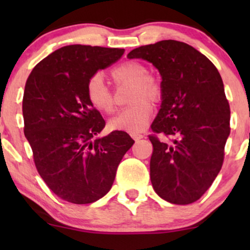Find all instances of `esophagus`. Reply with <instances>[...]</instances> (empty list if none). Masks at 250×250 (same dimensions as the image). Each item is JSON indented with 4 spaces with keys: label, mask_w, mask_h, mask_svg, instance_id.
<instances>
[{
    "label": "esophagus",
    "mask_w": 250,
    "mask_h": 250,
    "mask_svg": "<svg viewBox=\"0 0 250 250\" xmlns=\"http://www.w3.org/2000/svg\"><path fill=\"white\" fill-rule=\"evenodd\" d=\"M131 137H133L135 141H137V140L143 139V137H145V135L139 134V133H131Z\"/></svg>",
    "instance_id": "esophagus-1"
}]
</instances>
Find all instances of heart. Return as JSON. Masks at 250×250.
Instances as JSON below:
<instances>
[{
  "mask_svg": "<svg viewBox=\"0 0 250 250\" xmlns=\"http://www.w3.org/2000/svg\"><path fill=\"white\" fill-rule=\"evenodd\" d=\"M111 79L116 87L131 85L129 102L133 104L109 122L111 129L137 133L147 127L151 116V105L148 101H159L162 85L159 79L149 75L145 64L137 61L123 62L111 70ZM88 101L96 110L110 114L115 110L114 91L108 87L101 74H94L87 83Z\"/></svg>",
  "mask_w": 250,
  "mask_h": 250,
  "instance_id": "obj_1",
  "label": "heart"
}]
</instances>
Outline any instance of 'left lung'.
<instances>
[{"label":"left lung","mask_w":250,"mask_h":250,"mask_svg":"<svg viewBox=\"0 0 250 250\" xmlns=\"http://www.w3.org/2000/svg\"><path fill=\"white\" fill-rule=\"evenodd\" d=\"M129 59L153 63L162 76V103L149 135L150 180L160 197L189 205L220 173L230 133V108L216 67L191 45L174 40L142 45Z\"/></svg>","instance_id":"8db88e82"}]
</instances>
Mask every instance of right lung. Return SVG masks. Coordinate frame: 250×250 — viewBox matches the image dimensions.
<instances>
[{
  "label": "right lung",
  "mask_w": 250,
  "mask_h": 250,
  "mask_svg": "<svg viewBox=\"0 0 250 250\" xmlns=\"http://www.w3.org/2000/svg\"><path fill=\"white\" fill-rule=\"evenodd\" d=\"M123 53L119 48L65 45L37 63L25 82L24 135L36 169L50 190L70 203L87 205L104 196L134 145L122 130L96 139L105 122L87 97L88 80Z\"/></svg>",
  "instance_id": "obj_1"
}]
</instances>
